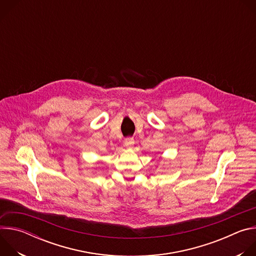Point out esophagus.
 Returning <instances> with one entry per match:
<instances>
[{
  "instance_id": "1",
  "label": "esophagus",
  "mask_w": 256,
  "mask_h": 256,
  "mask_svg": "<svg viewBox=\"0 0 256 256\" xmlns=\"http://www.w3.org/2000/svg\"><path fill=\"white\" fill-rule=\"evenodd\" d=\"M134 144V138H126L124 140V144L126 146V147H128V148H132Z\"/></svg>"
}]
</instances>
